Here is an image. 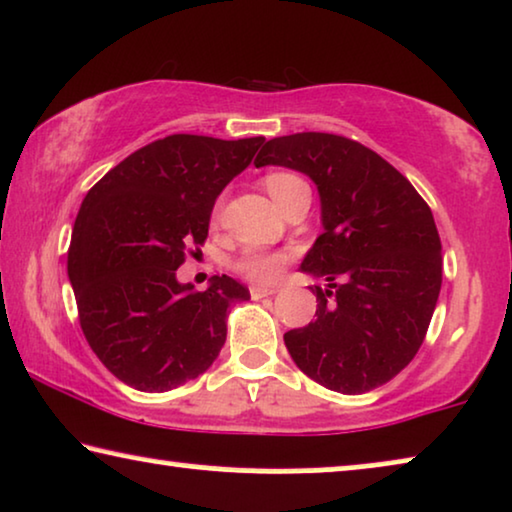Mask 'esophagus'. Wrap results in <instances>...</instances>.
<instances>
[{
	"mask_svg": "<svg viewBox=\"0 0 512 512\" xmlns=\"http://www.w3.org/2000/svg\"><path fill=\"white\" fill-rule=\"evenodd\" d=\"M251 298H265V296H272V293H277V286H251Z\"/></svg>",
	"mask_w": 512,
	"mask_h": 512,
	"instance_id": "obj_1",
	"label": "esophagus"
}]
</instances>
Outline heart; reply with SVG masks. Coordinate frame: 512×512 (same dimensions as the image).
<instances>
[{"instance_id":"b5f03b06","label":"heart","mask_w":512,"mask_h":512,"mask_svg":"<svg viewBox=\"0 0 512 512\" xmlns=\"http://www.w3.org/2000/svg\"><path fill=\"white\" fill-rule=\"evenodd\" d=\"M263 184L279 207H284L293 193L307 186L298 174L291 172L265 174ZM286 261H289V256L282 254V251H247V254L237 261V270H240L242 275H247L251 282L265 284L282 275Z\"/></svg>"}]
</instances>
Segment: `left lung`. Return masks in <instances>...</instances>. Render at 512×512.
<instances>
[{
	"label": "left lung",
	"mask_w": 512,
	"mask_h": 512,
	"mask_svg": "<svg viewBox=\"0 0 512 512\" xmlns=\"http://www.w3.org/2000/svg\"><path fill=\"white\" fill-rule=\"evenodd\" d=\"M256 167L305 172L319 188L324 233L300 268L314 286V321L284 333L291 359L314 382L366 394L415 359L436 310L440 235L415 186L373 149L331 132L275 137Z\"/></svg>",
	"instance_id": "obj_1"
}]
</instances>
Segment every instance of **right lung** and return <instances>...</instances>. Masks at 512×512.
<instances>
[{"mask_svg":"<svg viewBox=\"0 0 512 512\" xmlns=\"http://www.w3.org/2000/svg\"><path fill=\"white\" fill-rule=\"evenodd\" d=\"M263 142L156 139L83 198L67 275L90 349L128 387H181L219 356L228 307L247 300L249 289L221 275L207 291H193L177 282V268L205 244L214 200Z\"/></svg>","mask_w":512,"mask_h":512,"instance_id":"right-lung-1","label":"right lung"}]
</instances>
